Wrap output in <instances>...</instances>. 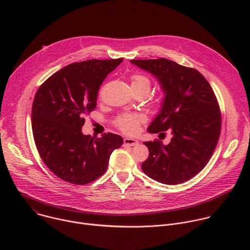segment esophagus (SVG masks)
<instances>
[{"label": "esophagus", "mask_w": 250, "mask_h": 250, "mask_svg": "<svg viewBox=\"0 0 250 250\" xmlns=\"http://www.w3.org/2000/svg\"><path fill=\"white\" fill-rule=\"evenodd\" d=\"M124 145L127 146H135L138 145V141L134 138H125L124 139Z\"/></svg>", "instance_id": "34e87169"}]
</instances>
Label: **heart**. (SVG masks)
Returning <instances> with one entry per match:
<instances>
[{
	"instance_id": "1",
	"label": "heart",
	"mask_w": 250,
	"mask_h": 250,
	"mask_svg": "<svg viewBox=\"0 0 250 250\" xmlns=\"http://www.w3.org/2000/svg\"><path fill=\"white\" fill-rule=\"evenodd\" d=\"M151 82L149 78L144 74H133L131 76V87L132 89L145 90L149 92ZM146 116L144 114H125L120 116L117 121V126L127 134H133L137 132L139 125L146 122Z\"/></svg>"
}]
</instances>
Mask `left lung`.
<instances>
[{"label":"left lung","instance_id":"left-lung-1","mask_svg":"<svg viewBox=\"0 0 250 250\" xmlns=\"http://www.w3.org/2000/svg\"><path fill=\"white\" fill-rule=\"evenodd\" d=\"M130 62L155 76L165 95L161 110L147 131L172 133L167 146L159 139L145 142L149 155L141 169L162 184L188 181L207 165L218 145L222 116L217 97L194 68L166 58Z\"/></svg>","mask_w":250,"mask_h":250}]
</instances>
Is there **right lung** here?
<instances>
[{"label":"right lung","mask_w":250,"mask_h":250,"mask_svg":"<svg viewBox=\"0 0 250 250\" xmlns=\"http://www.w3.org/2000/svg\"><path fill=\"white\" fill-rule=\"evenodd\" d=\"M124 58L91 59L69 64L51 75L35 94L31 127L35 146L48 169L75 185L97 180L108 168L123 137L85 135L84 117L96 109L100 86Z\"/></svg>","instance_id":"right-lung-1"}]
</instances>
